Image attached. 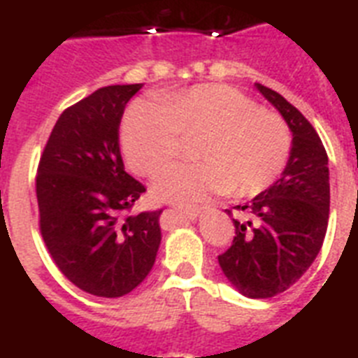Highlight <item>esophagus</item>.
Here are the masks:
<instances>
[{"label": "esophagus", "mask_w": 358, "mask_h": 358, "mask_svg": "<svg viewBox=\"0 0 358 358\" xmlns=\"http://www.w3.org/2000/svg\"><path fill=\"white\" fill-rule=\"evenodd\" d=\"M203 210H205V207H191V209L183 210V216L187 217V220H191V222H194V220H196V217L203 213Z\"/></svg>", "instance_id": "1"}]
</instances>
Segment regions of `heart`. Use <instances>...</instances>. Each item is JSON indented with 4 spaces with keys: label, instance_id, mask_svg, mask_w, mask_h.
Returning a JSON list of instances; mask_svg holds the SVG:
<instances>
[{
    "label": "heart",
    "instance_id": "obj_1",
    "mask_svg": "<svg viewBox=\"0 0 358 358\" xmlns=\"http://www.w3.org/2000/svg\"><path fill=\"white\" fill-rule=\"evenodd\" d=\"M201 136L192 164H171L155 176L151 196L166 203H200L213 194H256L272 185L290 157V129L229 85H196L160 102H131L120 126L127 167L141 176L175 158L180 135Z\"/></svg>",
    "mask_w": 358,
    "mask_h": 358
}]
</instances>
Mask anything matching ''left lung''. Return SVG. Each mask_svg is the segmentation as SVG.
<instances>
[{
    "mask_svg": "<svg viewBox=\"0 0 358 358\" xmlns=\"http://www.w3.org/2000/svg\"><path fill=\"white\" fill-rule=\"evenodd\" d=\"M256 88L287 122L290 157L279 180L236 207L254 217L232 220L234 241L217 263L239 294L266 299L288 290L321 250L328 229L329 169L324 145L304 115L278 92L259 83Z\"/></svg>",
    "mask_w": 358,
    "mask_h": 358,
    "instance_id": "obj_1",
    "label": "left lung"
}]
</instances>
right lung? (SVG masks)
Returning a JSON list of instances; mask_svg holds the SVG:
<instances>
[{
    "label": "right lung",
    "instance_id": "1",
    "mask_svg": "<svg viewBox=\"0 0 358 358\" xmlns=\"http://www.w3.org/2000/svg\"><path fill=\"white\" fill-rule=\"evenodd\" d=\"M141 88L106 86L64 110L37 169L39 227L50 256L77 288L108 299L148 278L162 241V210L126 214L145 187L124 169L119 127Z\"/></svg>",
    "mask_w": 358,
    "mask_h": 358
}]
</instances>
